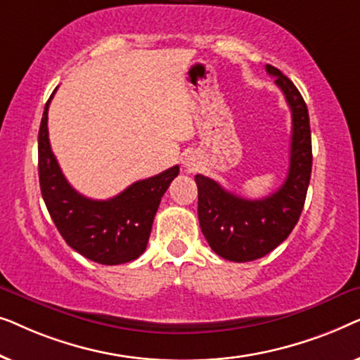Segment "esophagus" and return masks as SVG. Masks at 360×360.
I'll list each match as a JSON object with an SVG mask.
<instances>
[{
	"label": "esophagus",
	"mask_w": 360,
	"mask_h": 360,
	"mask_svg": "<svg viewBox=\"0 0 360 360\" xmlns=\"http://www.w3.org/2000/svg\"><path fill=\"white\" fill-rule=\"evenodd\" d=\"M184 167L188 172H193V170H196V167H198V160H196V157L193 154L186 155L184 159Z\"/></svg>",
	"instance_id": "1"
}]
</instances>
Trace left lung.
<instances>
[{"label":"left lung","instance_id":"left-lung-1","mask_svg":"<svg viewBox=\"0 0 360 360\" xmlns=\"http://www.w3.org/2000/svg\"><path fill=\"white\" fill-rule=\"evenodd\" d=\"M283 91L292 111L290 167L283 185L270 196L248 200L224 190L218 181L196 175L201 233L219 257L249 262L282 244L298 223L311 176V131L308 108L298 88L278 68L265 67Z\"/></svg>","mask_w":360,"mask_h":360}]
</instances>
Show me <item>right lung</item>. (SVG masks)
<instances>
[{
    "mask_svg": "<svg viewBox=\"0 0 360 360\" xmlns=\"http://www.w3.org/2000/svg\"><path fill=\"white\" fill-rule=\"evenodd\" d=\"M53 93L39 127V184L49 214L65 243L83 257L103 265L131 262L147 248L157 208L179 175V165L136 181L110 200L80 195L63 176L49 142L47 112Z\"/></svg>",
    "mask_w": 360,
    "mask_h": 360,
    "instance_id": "obj_1",
    "label": "right lung"
}]
</instances>
